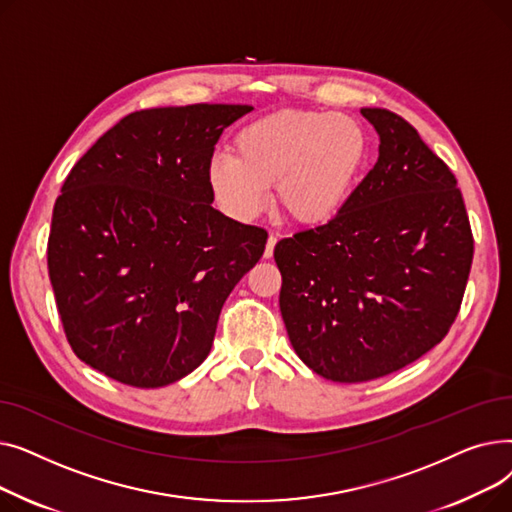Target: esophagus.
<instances>
[{
  "label": "esophagus",
  "mask_w": 512,
  "mask_h": 512,
  "mask_svg": "<svg viewBox=\"0 0 512 512\" xmlns=\"http://www.w3.org/2000/svg\"><path fill=\"white\" fill-rule=\"evenodd\" d=\"M276 242H278V236H276V234H270V236H267V245H265L263 257L270 259V257L274 255V247H276Z\"/></svg>",
  "instance_id": "esophagus-1"
}]
</instances>
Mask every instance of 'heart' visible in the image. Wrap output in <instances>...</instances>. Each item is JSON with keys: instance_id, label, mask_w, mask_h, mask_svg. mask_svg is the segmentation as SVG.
Listing matches in <instances>:
<instances>
[{"instance_id": "b5f03b06", "label": "heart", "mask_w": 512, "mask_h": 512, "mask_svg": "<svg viewBox=\"0 0 512 512\" xmlns=\"http://www.w3.org/2000/svg\"><path fill=\"white\" fill-rule=\"evenodd\" d=\"M367 159L363 124L342 112L284 110L242 128L234 155H213L209 191L230 218L253 222L270 205V186L292 220L317 224L351 197Z\"/></svg>"}]
</instances>
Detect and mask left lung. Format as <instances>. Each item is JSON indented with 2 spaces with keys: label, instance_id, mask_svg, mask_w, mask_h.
<instances>
[{
  "label": "left lung",
  "instance_id": "left-lung-1",
  "mask_svg": "<svg viewBox=\"0 0 512 512\" xmlns=\"http://www.w3.org/2000/svg\"><path fill=\"white\" fill-rule=\"evenodd\" d=\"M361 114L380 137L378 164L328 224L274 249L294 353L342 384L382 378L432 351L459 313L473 261L450 168L405 118L384 107Z\"/></svg>",
  "mask_w": 512,
  "mask_h": 512
}]
</instances>
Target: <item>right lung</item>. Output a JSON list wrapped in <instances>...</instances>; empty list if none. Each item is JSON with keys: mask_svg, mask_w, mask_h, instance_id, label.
I'll return each mask as SVG.
<instances>
[{"mask_svg": "<svg viewBox=\"0 0 512 512\" xmlns=\"http://www.w3.org/2000/svg\"><path fill=\"white\" fill-rule=\"evenodd\" d=\"M251 105L132 112L70 170L47 267L80 361L134 388L182 380L209 355L232 288L267 232L213 209L207 166Z\"/></svg>", "mask_w": 512, "mask_h": 512, "instance_id": "1", "label": "right lung"}]
</instances>
